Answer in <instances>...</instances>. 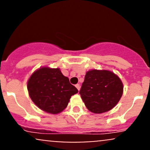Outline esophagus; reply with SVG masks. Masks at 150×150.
<instances>
[{
    "label": "esophagus",
    "instance_id": "1",
    "mask_svg": "<svg viewBox=\"0 0 150 150\" xmlns=\"http://www.w3.org/2000/svg\"><path fill=\"white\" fill-rule=\"evenodd\" d=\"M75 87H76V88L78 89V91L80 90V84H77V85H75Z\"/></svg>",
    "mask_w": 150,
    "mask_h": 150
}]
</instances>
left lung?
<instances>
[{
	"mask_svg": "<svg viewBox=\"0 0 150 150\" xmlns=\"http://www.w3.org/2000/svg\"><path fill=\"white\" fill-rule=\"evenodd\" d=\"M120 78L108 70H89L80 90L82 101L90 111L101 113L117 104L123 94Z\"/></svg>",
	"mask_w": 150,
	"mask_h": 150,
	"instance_id": "left-lung-1",
	"label": "left lung"
}]
</instances>
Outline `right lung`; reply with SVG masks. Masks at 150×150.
Listing matches in <instances>:
<instances>
[{
	"instance_id": "right-lung-1",
	"label": "right lung",
	"mask_w": 150,
	"mask_h": 150,
	"mask_svg": "<svg viewBox=\"0 0 150 150\" xmlns=\"http://www.w3.org/2000/svg\"><path fill=\"white\" fill-rule=\"evenodd\" d=\"M27 89L34 104L53 114L64 110L71 96L78 92L59 68H42L34 72L28 81Z\"/></svg>"
}]
</instances>
